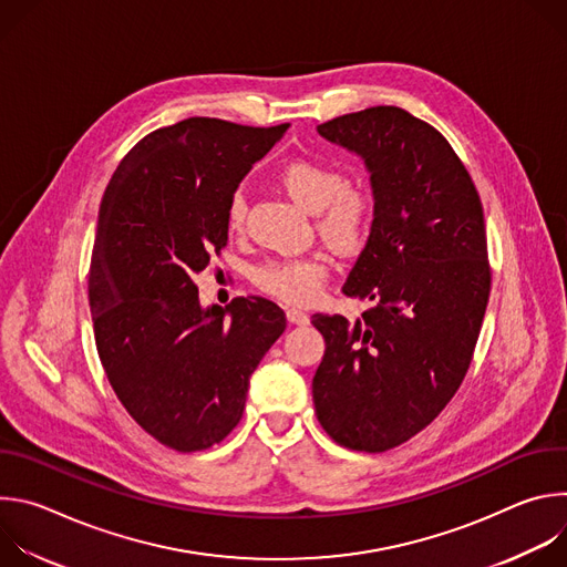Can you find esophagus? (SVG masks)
<instances>
[{"mask_svg":"<svg viewBox=\"0 0 567 567\" xmlns=\"http://www.w3.org/2000/svg\"><path fill=\"white\" fill-rule=\"evenodd\" d=\"M287 320L293 322V326H307L309 316L300 307H287Z\"/></svg>","mask_w":567,"mask_h":567,"instance_id":"1","label":"esophagus"}]
</instances>
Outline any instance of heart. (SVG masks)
Masks as SVG:
<instances>
[{
	"instance_id": "b5f03b06",
	"label": "heart",
	"mask_w": 567,
	"mask_h": 567,
	"mask_svg": "<svg viewBox=\"0 0 567 567\" xmlns=\"http://www.w3.org/2000/svg\"><path fill=\"white\" fill-rule=\"evenodd\" d=\"M285 193L307 213L316 215L320 237L339 254H357L370 237L374 202L368 190L348 186L343 173L311 158H296L278 175ZM247 206L239 193L228 204V226L239 228ZM328 278V260L322 256L276 258L254 269V282L287 302L311 300Z\"/></svg>"
}]
</instances>
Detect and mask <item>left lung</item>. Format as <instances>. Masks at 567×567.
Listing matches in <instances>:
<instances>
[{
  "instance_id": "8db88e82",
  "label": "left lung",
  "mask_w": 567,
  "mask_h": 567,
  "mask_svg": "<svg viewBox=\"0 0 567 567\" xmlns=\"http://www.w3.org/2000/svg\"><path fill=\"white\" fill-rule=\"evenodd\" d=\"M370 173L374 221L343 293L361 318L313 313L326 354L311 392L339 444L379 453L426 429L457 392L492 287L477 190L449 141L379 105L318 125Z\"/></svg>"
}]
</instances>
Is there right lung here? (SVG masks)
<instances>
[{
  "label": "right lung",
  "mask_w": 567,
  "mask_h": 567,
  "mask_svg": "<svg viewBox=\"0 0 567 567\" xmlns=\"http://www.w3.org/2000/svg\"><path fill=\"white\" fill-rule=\"evenodd\" d=\"M285 125L186 118L141 138L112 175L90 269L105 374L134 422L182 453L221 442L287 328L260 296L202 307L195 276L228 239V204Z\"/></svg>",
  "instance_id": "1"
}]
</instances>
